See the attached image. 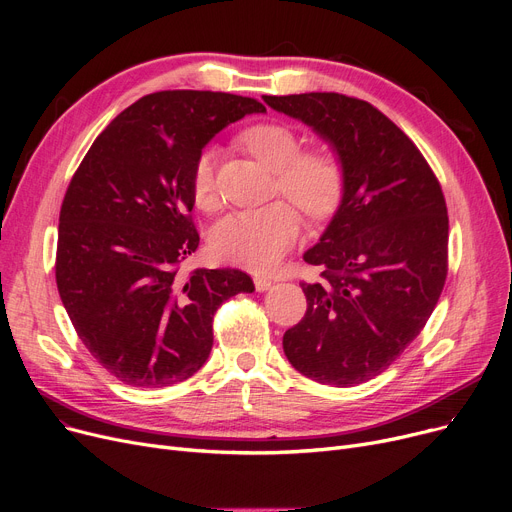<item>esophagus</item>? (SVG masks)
Listing matches in <instances>:
<instances>
[{
    "label": "esophagus",
    "mask_w": 512,
    "mask_h": 512,
    "mask_svg": "<svg viewBox=\"0 0 512 512\" xmlns=\"http://www.w3.org/2000/svg\"><path fill=\"white\" fill-rule=\"evenodd\" d=\"M272 280L270 278H263V276H255V288H257V292H265V290H270L272 288Z\"/></svg>",
    "instance_id": "1"
}]
</instances>
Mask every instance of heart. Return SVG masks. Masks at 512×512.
Wrapping results in <instances>:
<instances>
[{"instance_id": "1", "label": "heart", "mask_w": 512, "mask_h": 512, "mask_svg": "<svg viewBox=\"0 0 512 512\" xmlns=\"http://www.w3.org/2000/svg\"><path fill=\"white\" fill-rule=\"evenodd\" d=\"M240 143L265 168L278 172L276 188L297 203L309 218L330 215L344 191V170L330 151L301 153V139L288 124L263 122L240 134ZM215 151L205 149L193 168V199L201 209L215 203ZM301 232V215L292 205L276 201L259 209L236 211L215 224L211 249L222 261L253 272L274 267Z\"/></svg>"}]
</instances>
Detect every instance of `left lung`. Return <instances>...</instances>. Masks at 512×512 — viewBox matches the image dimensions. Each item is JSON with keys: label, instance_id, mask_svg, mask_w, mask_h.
I'll use <instances>...</instances> for the list:
<instances>
[{"label": "left lung", "instance_id": "8db88e82", "mask_svg": "<svg viewBox=\"0 0 512 512\" xmlns=\"http://www.w3.org/2000/svg\"><path fill=\"white\" fill-rule=\"evenodd\" d=\"M307 124L344 170L340 205L303 259L307 313L284 355L307 378L363 384L392 365L432 315L448 274V213L440 182L413 141L367 101L340 93L263 95Z\"/></svg>", "mask_w": 512, "mask_h": 512}]
</instances>
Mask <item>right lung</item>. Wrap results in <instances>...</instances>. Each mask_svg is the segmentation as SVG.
Returning <instances> with one entry per match:
<instances>
[{
    "mask_svg": "<svg viewBox=\"0 0 512 512\" xmlns=\"http://www.w3.org/2000/svg\"><path fill=\"white\" fill-rule=\"evenodd\" d=\"M257 99L213 91L141 97L95 139L70 180L58 230L56 282L72 326L114 378L137 388L184 382L207 361L213 315L240 270L178 265L199 247L193 168L228 124L263 114Z\"/></svg>",
    "mask_w": 512,
    "mask_h": 512,
    "instance_id": "obj_1",
    "label": "right lung"
}]
</instances>
